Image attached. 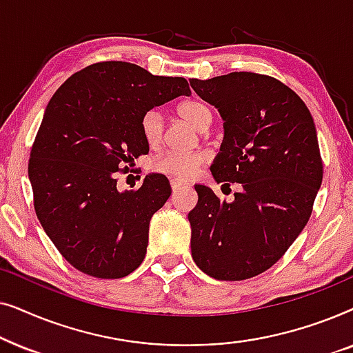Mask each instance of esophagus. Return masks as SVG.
Listing matches in <instances>:
<instances>
[{
    "mask_svg": "<svg viewBox=\"0 0 353 353\" xmlns=\"http://www.w3.org/2000/svg\"><path fill=\"white\" fill-rule=\"evenodd\" d=\"M170 186H172L173 191H178V190H181V188H188V183L180 181V180H172Z\"/></svg>",
    "mask_w": 353,
    "mask_h": 353,
    "instance_id": "1",
    "label": "esophagus"
}]
</instances>
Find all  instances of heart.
I'll return each mask as SVG.
<instances>
[{
  "instance_id": "obj_1",
  "label": "heart",
  "mask_w": 353,
  "mask_h": 353,
  "mask_svg": "<svg viewBox=\"0 0 353 353\" xmlns=\"http://www.w3.org/2000/svg\"><path fill=\"white\" fill-rule=\"evenodd\" d=\"M176 112L197 130H207L210 127L212 120H214V110L202 99L185 101V103L178 105ZM141 133L144 141L149 146H159L161 144L163 137V117L161 110L152 109L143 115ZM207 159H209V156L205 152L168 151L156 159L154 168L167 176L185 180V178L196 175L199 167L207 162Z\"/></svg>"
}]
</instances>
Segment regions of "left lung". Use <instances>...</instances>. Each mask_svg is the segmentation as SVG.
Listing matches in <instances>:
<instances>
[{
  "mask_svg": "<svg viewBox=\"0 0 353 353\" xmlns=\"http://www.w3.org/2000/svg\"><path fill=\"white\" fill-rule=\"evenodd\" d=\"M190 83L225 120L212 175L243 188L226 202L194 186L191 255L220 281L257 276L283 257L312 215L323 180L315 123L305 103L273 77L233 72Z\"/></svg>",
  "mask_w": 353,
  "mask_h": 353,
  "instance_id": "left-lung-1",
  "label": "left lung"
}]
</instances>
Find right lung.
I'll list each match as a JSON object with an SVG mask.
<instances>
[{
    "label": "right lung",
    "instance_id": "1",
    "mask_svg": "<svg viewBox=\"0 0 353 353\" xmlns=\"http://www.w3.org/2000/svg\"><path fill=\"white\" fill-rule=\"evenodd\" d=\"M183 94H191L183 77L105 61L67 79L48 103L28 161L33 205L56 249L81 273L117 279L144 260L149 221L170 197V183L149 173L141 188L122 192L117 172L149 152L143 115Z\"/></svg>",
    "mask_w": 353,
    "mask_h": 353
}]
</instances>
